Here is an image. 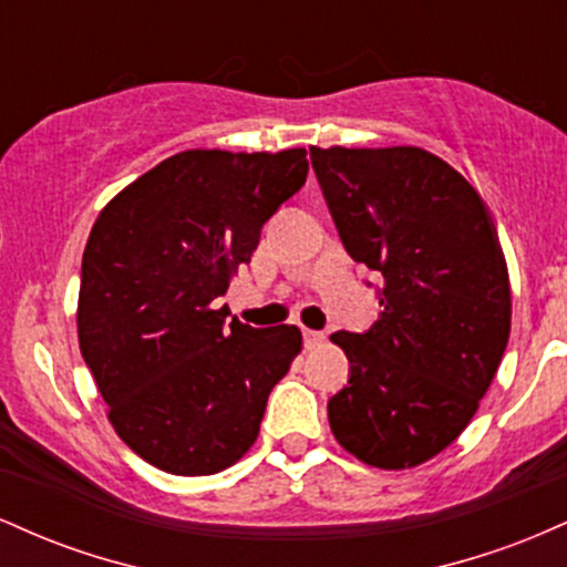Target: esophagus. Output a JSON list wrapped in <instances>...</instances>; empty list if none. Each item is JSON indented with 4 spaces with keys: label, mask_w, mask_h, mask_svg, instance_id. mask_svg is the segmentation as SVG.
<instances>
[{
    "label": "esophagus",
    "mask_w": 567,
    "mask_h": 567,
    "mask_svg": "<svg viewBox=\"0 0 567 567\" xmlns=\"http://www.w3.org/2000/svg\"><path fill=\"white\" fill-rule=\"evenodd\" d=\"M322 341H324V336L320 333V330H309V328L303 330V343H306V349H317Z\"/></svg>",
    "instance_id": "1"
}]
</instances>
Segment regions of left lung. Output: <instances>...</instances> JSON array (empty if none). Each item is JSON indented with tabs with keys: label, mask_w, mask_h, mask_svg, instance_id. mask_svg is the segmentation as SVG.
Masks as SVG:
<instances>
[{
	"label": "left lung",
	"mask_w": 567,
	"mask_h": 567,
	"mask_svg": "<svg viewBox=\"0 0 567 567\" xmlns=\"http://www.w3.org/2000/svg\"><path fill=\"white\" fill-rule=\"evenodd\" d=\"M341 243L381 271L368 333L330 336L351 375L333 437L375 470H413L470 426L512 328L509 269L483 197L419 146H311Z\"/></svg>",
	"instance_id": "left-lung-1"
}]
</instances>
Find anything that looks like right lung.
<instances>
[{
	"label": "right lung",
	"mask_w": 567,
	"mask_h": 567,
	"mask_svg": "<svg viewBox=\"0 0 567 567\" xmlns=\"http://www.w3.org/2000/svg\"><path fill=\"white\" fill-rule=\"evenodd\" d=\"M306 173V148H188L95 218L82 256L80 349L109 424L162 472L202 477L237 464L269 392L301 354L296 324H226L213 301Z\"/></svg>",
	"instance_id": "right-lung-1"
}]
</instances>
